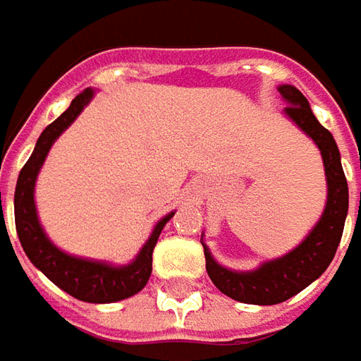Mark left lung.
<instances>
[{"label":"left lung","mask_w":361,"mask_h":361,"mask_svg":"<svg viewBox=\"0 0 361 361\" xmlns=\"http://www.w3.org/2000/svg\"><path fill=\"white\" fill-rule=\"evenodd\" d=\"M279 92L287 100L285 114L322 150L327 176V204L319 223L305 237V241L285 257L263 263L257 271L237 273L225 269L211 257L207 245H202L207 273L216 289L231 299L253 305L281 303L313 283L336 255L348 215V180L341 169L340 150L331 132L317 122L305 96L298 88L281 86Z\"/></svg>","instance_id":"obj_1"}]
</instances>
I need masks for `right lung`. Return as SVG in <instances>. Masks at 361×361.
<instances>
[{
	"instance_id": "right-lung-1",
	"label": "right lung",
	"mask_w": 361,
	"mask_h": 361,
	"mask_svg": "<svg viewBox=\"0 0 361 361\" xmlns=\"http://www.w3.org/2000/svg\"><path fill=\"white\" fill-rule=\"evenodd\" d=\"M92 94L94 92L90 88L80 92L62 116H58L46 130L42 132V136L35 142L32 157L23 164L20 176H18L13 211H16V229H18V237H20L25 255L30 257V261L48 277L49 281H54L60 289L80 301L112 303V301L130 298L145 287L150 273H152L154 245L159 241L162 227L169 223V219L174 213L160 219L150 239L142 247V251L126 267H110L106 263H96V261H88V259L66 255L56 245L49 243L46 233L39 227L37 215H35V176L48 157L54 140L76 120L78 114L84 110V106L90 102Z\"/></svg>"
}]
</instances>
